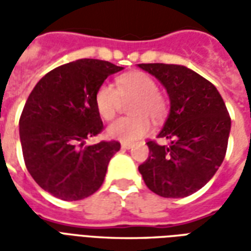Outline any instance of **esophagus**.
Wrapping results in <instances>:
<instances>
[{"label": "esophagus", "instance_id": "34e87169", "mask_svg": "<svg viewBox=\"0 0 251 251\" xmlns=\"http://www.w3.org/2000/svg\"><path fill=\"white\" fill-rule=\"evenodd\" d=\"M131 147H133V145H131L130 142H122V144H121V148H122V149H130Z\"/></svg>", "mask_w": 251, "mask_h": 251}]
</instances>
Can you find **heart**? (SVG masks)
<instances>
[{"label": "heart", "mask_w": 251, "mask_h": 251, "mask_svg": "<svg viewBox=\"0 0 251 251\" xmlns=\"http://www.w3.org/2000/svg\"><path fill=\"white\" fill-rule=\"evenodd\" d=\"M122 100H133L130 114L134 117L121 118L109 126V137L120 141H136L144 137L152 127L151 120L161 121L168 110L167 100L158 93L157 82L141 71L121 75L117 79V88L102 84L95 93L97 111L106 121H111L117 115Z\"/></svg>", "instance_id": "1"}]
</instances>
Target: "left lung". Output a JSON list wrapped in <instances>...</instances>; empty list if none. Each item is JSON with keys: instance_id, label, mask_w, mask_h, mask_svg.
<instances>
[{"instance_id": "obj_1", "label": "left lung", "mask_w": 251, "mask_h": 251, "mask_svg": "<svg viewBox=\"0 0 251 251\" xmlns=\"http://www.w3.org/2000/svg\"><path fill=\"white\" fill-rule=\"evenodd\" d=\"M161 82L171 100L157 138L148 141L149 157L138 167L145 184L163 198H185L204 187L226 156L231 120L211 82L177 64H138Z\"/></svg>"}]
</instances>
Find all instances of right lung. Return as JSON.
Returning <instances> with one entry per match:
<instances>
[{
  "label": "right lung",
  "instance_id": "obj_1",
  "mask_svg": "<svg viewBox=\"0 0 251 251\" xmlns=\"http://www.w3.org/2000/svg\"><path fill=\"white\" fill-rule=\"evenodd\" d=\"M124 70L110 62L80 59L50 71L37 82L20 117L26 169L41 188L67 201L97 192L118 141L84 147L103 129L95 93L106 77Z\"/></svg>",
  "mask_w": 251,
  "mask_h": 251
}]
</instances>
